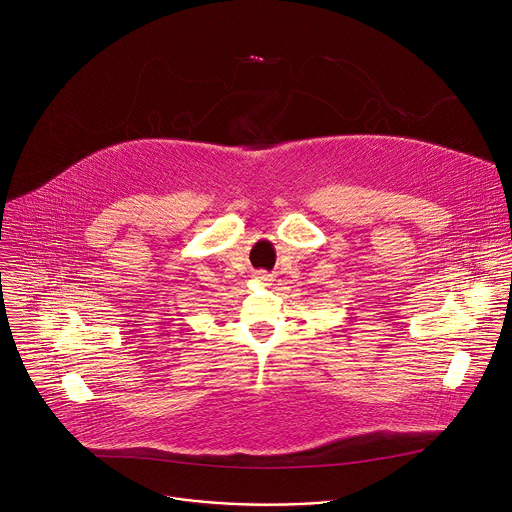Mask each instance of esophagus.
<instances>
[{
	"mask_svg": "<svg viewBox=\"0 0 512 512\" xmlns=\"http://www.w3.org/2000/svg\"><path fill=\"white\" fill-rule=\"evenodd\" d=\"M255 279H257L259 283H269V281H271V275H269L267 271H259V273H255Z\"/></svg>",
	"mask_w": 512,
	"mask_h": 512,
	"instance_id": "34e87169",
	"label": "esophagus"
}]
</instances>
